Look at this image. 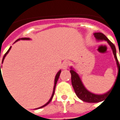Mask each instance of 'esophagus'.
I'll return each mask as SVG.
<instances>
[{
    "label": "esophagus",
    "instance_id": "1",
    "mask_svg": "<svg viewBox=\"0 0 120 120\" xmlns=\"http://www.w3.org/2000/svg\"><path fill=\"white\" fill-rule=\"evenodd\" d=\"M71 65V62L69 61H64L63 63H62V68L63 69H67L69 67V65Z\"/></svg>",
    "mask_w": 120,
    "mask_h": 120
}]
</instances>
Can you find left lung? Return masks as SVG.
Wrapping results in <instances>:
<instances>
[{"instance_id":"obj_1","label":"left lung","mask_w":120,"mask_h":120,"mask_svg":"<svg viewBox=\"0 0 120 120\" xmlns=\"http://www.w3.org/2000/svg\"><path fill=\"white\" fill-rule=\"evenodd\" d=\"M94 36L96 38V39L97 40H106L107 42L109 43V45L111 47L113 53H114V57L116 59V61L117 66H118V77L119 74L120 75V64L119 63L118 60L117 59V56H116V49L115 46L114 45L113 43L111 42L107 38V37L104 34L101 33H94ZM70 72H71V73L72 85L73 86L74 91H75V93L76 94L78 97L79 99H80L82 101H84V102H87V103H99V102L102 101L105 99V97L107 96L110 93H111L112 89L114 88V87L115 86L116 83L114 85V86L112 87V89L110 90L109 92H107L105 94H103V95H95V94H93V93L90 92L89 91H87L85 88V87L84 86V85L82 84V81H81L78 74L74 70L71 69ZM116 80H117V79H116Z\"/></svg>"}]
</instances>
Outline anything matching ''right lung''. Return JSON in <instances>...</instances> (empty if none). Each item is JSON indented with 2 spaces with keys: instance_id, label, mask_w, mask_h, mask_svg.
Wrapping results in <instances>:
<instances>
[{
  "instance_id": "right-lung-1",
  "label": "right lung",
  "mask_w": 120,
  "mask_h": 120,
  "mask_svg": "<svg viewBox=\"0 0 120 120\" xmlns=\"http://www.w3.org/2000/svg\"><path fill=\"white\" fill-rule=\"evenodd\" d=\"M20 39L21 40H29L30 38H19V39H17L16 41H17V40H19ZM16 41H15V42H16ZM10 49H11V47H10V48H9V49H8V51H7V52H6V53L4 54V57H3V59H2V63H3V61H4V59L5 57H6V55L8 54V52H9V51L10 50ZM61 71H59L58 72H57V74H56V76H55V83H54V87H53V93H52V97H51V98H50V99L49 100V101H48V103H46V104H45L44 105H43L42 106L40 107V108H38V109H41V108H43V107H44L45 106L48 105V104H49V103L51 102V101H52V98H53V95H54V93H55V86H56V84H57V80H58L59 77V75H60V74H61ZM2 75H1V76H0V81H1V80H2ZM2 79H3V78H2ZM3 81H4V80H3Z\"/></svg>"
}]
</instances>
